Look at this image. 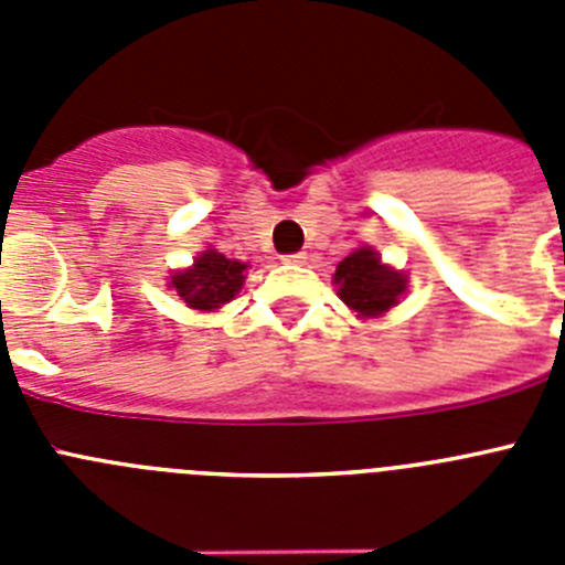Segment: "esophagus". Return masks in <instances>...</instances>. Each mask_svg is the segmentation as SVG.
<instances>
[{
    "label": "esophagus",
    "instance_id": "1",
    "mask_svg": "<svg viewBox=\"0 0 565 565\" xmlns=\"http://www.w3.org/2000/svg\"><path fill=\"white\" fill-rule=\"evenodd\" d=\"M286 263H291V266H299V263H306V254L302 252H294V254H286Z\"/></svg>",
    "mask_w": 565,
    "mask_h": 565
}]
</instances>
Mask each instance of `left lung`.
<instances>
[{
	"mask_svg": "<svg viewBox=\"0 0 565 565\" xmlns=\"http://www.w3.org/2000/svg\"><path fill=\"white\" fill-rule=\"evenodd\" d=\"M339 297L351 306L359 317H379L391 311L404 291V277L393 268L382 266L371 248H356L342 259L333 274Z\"/></svg>",
	"mask_w": 565,
	"mask_h": 565,
	"instance_id": "left-lung-1",
	"label": "left lung"
}]
</instances>
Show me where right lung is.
<instances>
[{
    "mask_svg": "<svg viewBox=\"0 0 565 565\" xmlns=\"http://www.w3.org/2000/svg\"><path fill=\"white\" fill-rule=\"evenodd\" d=\"M243 271H246V263L228 259L226 254L209 248L194 259L192 268L174 274L172 288L194 311H214L237 297L246 279Z\"/></svg>",
    "mask_w": 565,
    "mask_h": 565,
    "instance_id": "obj_1",
    "label": "right lung"
}]
</instances>
